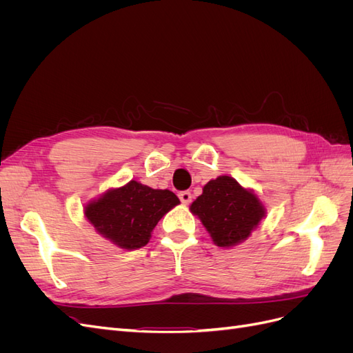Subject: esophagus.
Wrapping results in <instances>:
<instances>
[{
	"instance_id": "34e87169",
	"label": "esophagus",
	"mask_w": 353,
	"mask_h": 353,
	"mask_svg": "<svg viewBox=\"0 0 353 353\" xmlns=\"http://www.w3.org/2000/svg\"><path fill=\"white\" fill-rule=\"evenodd\" d=\"M178 197H179V200L184 203V205H188V203H191V200H193V196H191V193L188 190H185V191H181V193L178 194Z\"/></svg>"
}]
</instances>
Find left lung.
<instances>
[{
	"mask_svg": "<svg viewBox=\"0 0 353 353\" xmlns=\"http://www.w3.org/2000/svg\"><path fill=\"white\" fill-rule=\"evenodd\" d=\"M190 209L219 248H230L248 239L265 216L259 199L227 175L209 181Z\"/></svg>",
	"mask_w": 353,
	"mask_h": 353,
	"instance_id": "1",
	"label": "left lung"
}]
</instances>
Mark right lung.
Here are the masks:
<instances>
[{"label": "right lung", "mask_w": 353, "mask_h": 353, "mask_svg": "<svg viewBox=\"0 0 353 353\" xmlns=\"http://www.w3.org/2000/svg\"><path fill=\"white\" fill-rule=\"evenodd\" d=\"M179 203L169 190H153L137 181L110 190L85 208V216L103 237L122 249H140L165 213Z\"/></svg>", "instance_id": "right-lung-1"}]
</instances>
